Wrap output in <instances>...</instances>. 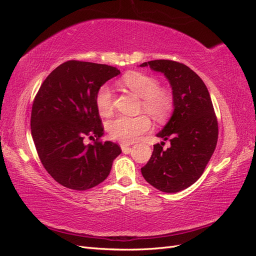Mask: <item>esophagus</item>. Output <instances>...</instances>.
<instances>
[{"mask_svg":"<svg viewBox=\"0 0 256 256\" xmlns=\"http://www.w3.org/2000/svg\"><path fill=\"white\" fill-rule=\"evenodd\" d=\"M120 147H122V150L125 152V154H129L131 148H130V145L129 144H126V143H122L120 144Z\"/></svg>","mask_w":256,"mask_h":256,"instance_id":"1","label":"esophagus"}]
</instances>
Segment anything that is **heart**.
Instances as JSON below:
<instances>
[{
    "instance_id": "heart-1",
    "label": "heart",
    "mask_w": 256,
    "mask_h": 256,
    "mask_svg": "<svg viewBox=\"0 0 256 256\" xmlns=\"http://www.w3.org/2000/svg\"><path fill=\"white\" fill-rule=\"evenodd\" d=\"M122 83L142 97L141 109L150 113L154 120L166 118L174 109V96L171 90L160 88L156 76L143 72H130L124 76ZM96 106L99 113L108 116L113 112V92L109 85H102L96 92ZM152 122L146 114L136 116L118 115L106 124L110 136L122 143H132L148 131Z\"/></svg>"
}]
</instances>
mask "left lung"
<instances>
[{
    "label": "left lung",
    "mask_w": 256,
    "mask_h": 256,
    "mask_svg": "<svg viewBox=\"0 0 256 256\" xmlns=\"http://www.w3.org/2000/svg\"><path fill=\"white\" fill-rule=\"evenodd\" d=\"M145 66L164 74L175 104L171 120L157 134L170 140L171 146L166 150L164 142L154 145L141 172L152 187L175 193L190 187L203 174L218 142V120L205 83L188 66L171 60L140 65Z\"/></svg>",
    "instance_id": "obj_1"
}]
</instances>
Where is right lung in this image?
I'll return each mask as SVG.
<instances>
[{"label":"right lung","mask_w":256,"mask_h":256,"mask_svg":"<svg viewBox=\"0 0 256 256\" xmlns=\"http://www.w3.org/2000/svg\"><path fill=\"white\" fill-rule=\"evenodd\" d=\"M120 74L113 66L70 60L37 92L30 113L33 141L46 171L66 188L83 191L102 182L122 152L118 144L102 140L95 102L99 88ZM85 138L93 142L85 144Z\"/></svg>","instance_id":"add662e5"}]
</instances>
